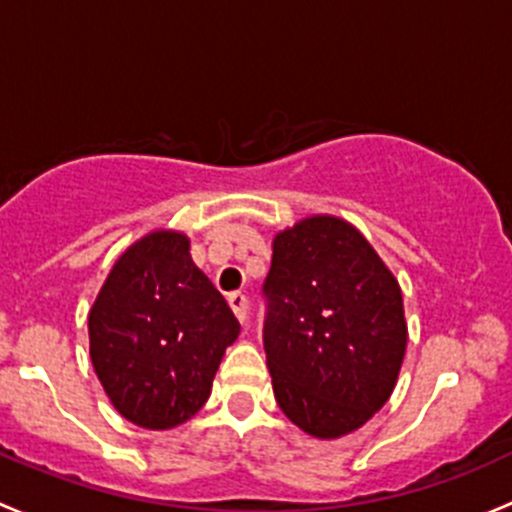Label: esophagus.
I'll return each instance as SVG.
<instances>
[{
  "label": "esophagus",
  "instance_id": "1",
  "mask_svg": "<svg viewBox=\"0 0 512 512\" xmlns=\"http://www.w3.org/2000/svg\"><path fill=\"white\" fill-rule=\"evenodd\" d=\"M229 305H231V310H234L236 318H239V323L244 325L246 320H249V300H246V295H241V293L229 295Z\"/></svg>",
  "mask_w": 512,
  "mask_h": 512
}]
</instances>
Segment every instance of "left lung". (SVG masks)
I'll return each mask as SVG.
<instances>
[{"label":"left lung","mask_w":512,"mask_h":512,"mask_svg":"<svg viewBox=\"0 0 512 512\" xmlns=\"http://www.w3.org/2000/svg\"><path fill=\"white\" fill-rule=\"evenodd\" d=\"M263 350L283 414L318 439L384 407L407 350L402 291L347 221L310 217L273 239Z\"/></svg>","instance_id":"obj_1"}]
</instances>
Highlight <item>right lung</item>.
I'll return each instance as SVG.
<instances>
[{
	"label": "right lung",
	"instance_id": "obj_1",
	"mask_svg": "<svg viewBox=\"0 0 512 512\" xmlns=\"http://www.w3.org/2000/svg\"><path fill=\"white\" fill-rule=\"evenodd\" d=\"M241 333L224 295L177 231H152L105 278L91 315V360L113 407L142 429L192 419Z\"/></svg>",
	"mask_w": 512,
	"mask_h": 512
}]
</instances>
